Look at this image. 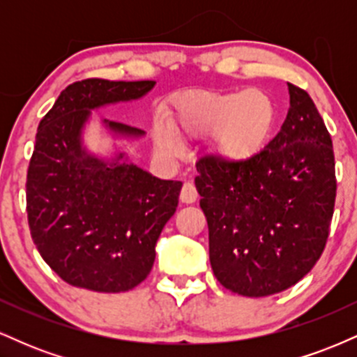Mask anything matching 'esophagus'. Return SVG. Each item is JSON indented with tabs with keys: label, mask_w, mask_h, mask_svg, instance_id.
I'll use <instances>...</instances> for the list:
<instances>
[{
	"label": "esophagus",
	"mask_w": 357,
	"mask_h": 357,
	"mask_svg": "<svg viewBox=\"0 0 357 357\" xmlns=\"http://www.w3.org/2000/svg\"><path fill=\"white\" fill-rule=\"evenodd\" d=\"M179 199H181V202L186 203V204L195 203L196 199H198V191H196L195 184H192V183H184L183 184V190H181V195H179Z\"/></svg>",
	"instance_id": "1"
}]
</instances>
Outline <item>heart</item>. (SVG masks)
Returning a JSON list of instances; mask_svg holds the SVG:
<instances>
[{
    "label": "heart",
    "instance_id": "heart-1",
    "mask_svg": "<svg viewBox=\"0 0 357 357\" xmlns=\"http://www.w3.org/2000/svg\"><path fill=\"white\" fill-rule=\"evenodd\" d=\"M275 126V105L265 92H206L184 99L178 105L173 129L181 136L204 137L213 134L216 158L228 165L253 159L267 144ZM159 146L166 153L179 149L173 132L159 130Z\"/></svg>",
    "mask_w": 357,
    "mask_h": 357
}]
</instances>
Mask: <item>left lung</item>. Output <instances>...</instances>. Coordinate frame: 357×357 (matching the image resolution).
<instances>
[{
    "label": "left lung",
    "mask_w": 357,
    "mask_h": 357,
    "mask_svg": "<svg viewBox=\"0 0 357 357\" xmlns=\"http://www.w3.org/2000/svg\"><path fill=\"white\" fill-rule=\"evenodd\" d=\"M287 85L285 122L255 158L196 162L213 273L245 297L272 296L304 278L322 255L334 213L333 139L309 93Z\"/></svg>",
    "instance_id": "obj_1"
}]
</instances>
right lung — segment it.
Listing matches in <instances>:
<instances>
[{"instance_id": "obj_1", "label": "right lung", "mask_w": 357, "mask_h": 357, "mask_svg": "<svg viewBox=\"0 0 357 357\" xmlns=\"http://www.w3.org/2000/svg\"><path fill=\"white\" fill-rule=\"evenodd\" d=\"M153 80L87 79L61 90L40 121L26 176V213L40 255L61 280L93 292H127L149 275L159 235L178 208L181 181L87 153L82 132L93 109L137 100ZM110 132L144 130L104 119Z\"/></svg>"}]
</instances>
